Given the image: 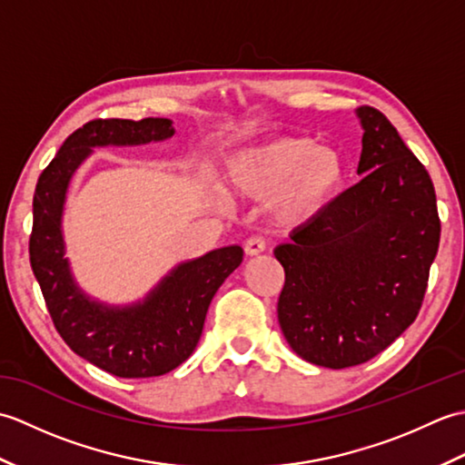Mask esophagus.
I'll return each mask as SVG.
<instances>
[{
  "mask_svg": "<svg viewBox=\"0 0 465 465\" xmlns=\"http://www.w3.org/2000/svg\"><path fill=\"white\" fill-rule=\"evenodd\" d=\"M243 250L248 255H260L262 252H265V240L262 238V235H253V238L245 242Z\"/></svg>",
  "mask_w": 465,
  "mask_h": 465,
  "instance_id": "obj_1",
  "label": "esophagus"
}]
</instances>
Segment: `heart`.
I'll list each match as a JSON object with an SVG mask.
<instances>
[{"label":"heart","instance_id":"b5f03b06","mask_svg":"<svg viewBox=\"0 0 465 465\" xmlns=\"http://www.w3.org/2000/svg\"><path fill=\"white\" fill-rule=\"evenodd\" d=\"M345 180L341 155L312 137L288 135L232 157L227 183L235 195L272 200L282 222H308L328 207Z\"/></svg>","mask_w":465,"mask_h":465}]
</instances>
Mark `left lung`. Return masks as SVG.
<instances>
[{
	"instance_id": "obj_1",
	"label": "left lung",
	"mask_w": 465,
	"mask_h": 465,
	"mask_svg": "<svg viewBox=\"0 0 465 465\" xmlns=\"http://www.w3.org/2000/svg\"><path fill=\"white\" fill-rule=\"evenodd\" d=\"M358 115L363 177L273 252L285 340L331 370L370 361L418 318L441 232L426 167L381 112Z\"/></svg>"
}]
</instances>
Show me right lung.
I'll use <instances>...</instances> for the list:
<instances>
[{"label": "right lung", "instance_id": "add662e5", "mask_svg": "<svg viewBox=\"0 0 465 465\" xmlns=\"http://www.w3.org/2000/svg\"><path fill=\"white\" fill-rule=\"evenodd\" d=\"M173 135L165 117L92 120L67 137L42 172L34 193L29 262L57 333L80 358L117 378H155L195 350L212 298L243 260L240 245L185 262L130 308L87 300L64 258L62 210L67 183L95 145H140Z\"/></svg>", "mask_w": 465, "mask_h": 465}]
</instances>
